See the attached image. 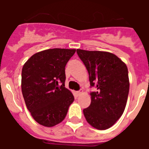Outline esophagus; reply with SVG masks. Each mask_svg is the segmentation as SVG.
<instances>
[{"mask_svg":"<svg viewBox=\"0 0 149 149\" xmlns=\"http://www.w3.org/2000/svg\"><path fill=\"white\" fill-rule=\"evenodd\" d=\"M82 92L81 91H77V92H76V95H77V96H79L81 95H82Z\"/></svg>","mask_w":149,"mask_h":149,"instance_id":"1","label":"esophagus"}]
</instances>
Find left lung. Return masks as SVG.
<instances>
[{
  "label": "left lung",
  "mask_w": 149,
  "mask_h": 149,
  "mask_svg": "<svg viewBox=\"0 0 149 149\" xmlns=\"http://www.w3.org/2000/svg\"><path fill=\"white\" fill-rule=\"evenodd\" d=\"M89 73L91 104L84 110L89 125L98 130L110 128L122 116L129 93L128 71L125 63L106 51L77 49Z\"/></svg>",
  "instance_id": "obj_1"
}]
</instances>
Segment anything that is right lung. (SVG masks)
Instances as JSON below:
<instances>
[{
	"instance_id": "right-lung-1",
	"label": "right lung",
	"mask_w": 149,
	"mask_h": 149,
	"mask_svg": "<svg viewBox=\"0 0 149 149\" xmlns=\"http://www.w3.org/2000/svg\"><path fill=\"white\" fill-rule=\"evenodd\" d=\"M75 49L53 48L33 55L24 65L22 91L36 122L53 127L65 119L74 100L65 87V67Z\"/></svg>"
}]
</instances>
